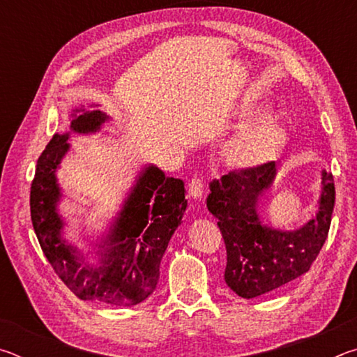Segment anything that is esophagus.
Instances as JSON below:
<instances>
[{
  "label": "esophagus",
  "instance_id": "34e87169",
  "mask_svg": "<svg viewBox=\"0 0 357 357\" xmlns=\"http://www.w3.org/2000/svg\"><path fill=\"white\" fill-rule=\"evenodd\" d=\"M203 193H204V185L202 183V179L193 178L189 183V195L193 198V200H200V198H203Z\"/></svg>",
  "mask_w": 357,
  "mask_h": 357
}]
</instances>
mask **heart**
<instances>
[{
    "mask_svg": "<svg viewBox=\"0 0 357 357\" xmlns=\"http://www.w3.org/2000/svg\"><path fill=\"white\" fill-rule=\"evenodd\" d=\"M238 123H249L223 146V160L238 170L268 162L285 142L287 132L279 121L269 116V108L244 104L236 112Z\"/></svg>",
    "mask_w": 357,
    "mask_h": 357,
    "instance_id": "1",
    "label": "heart"
}]
</instances>
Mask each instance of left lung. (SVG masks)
<instances>
[{
  "label": "left lung",
  "instance_id": "8db88e82",
  "mask_svg": "<svg viewBox=\"0 0 357 357\" xmlns=\"http://www.w3.org/2000/svg\"><path fill=\"white\" fill-rule=\"evenodd\" d=\"M275 176V162H268L229 172L209 183L206 206L219 220L227 247L225 282L245 299L274 291L305 274L329 233L335 202L332 173L321 172L315 217L288 231L264 225L258 214V203Z\"/></svg>",
  "mask_w": 357,
  "mask_h": 357
}]
</instances>
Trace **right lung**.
<instances>
[{
	"label": "right lung",
	"mask_w": 357,
	"mask_h": 357,
	"mask_svg": "<svg viewBox=\"0 0 357 357\" xmlns=\"http://www.w3.org/2000/svg\"><path fill=\"white\" fill-rule=\"evenodd\" d=\"M94 107L74 110L70 130L53 135L40 154L29 197L31 220L48 263L77 298L135 305L153 294L159 282L162 257L187 208L184 183L167 178L153 164L144 165L110 227L91 243V250L83 253L68 243L58 209L63 190L56 172L70 149V134H96L110 119ZM88 255L96 258L94 264L82 263Z\"/></svg>",
	"instance_id": "add662e5"
}]
</instances>
